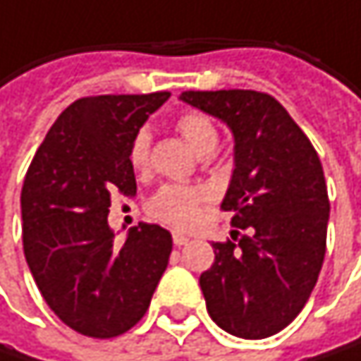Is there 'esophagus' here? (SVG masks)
<instances>
[{
    "mask_svg": "<svg viewBox=\"0 0 361 361\" xmlns=\"http://www.w3.org/2000/svg\"><path fill=\"white\" fill-rule=\"evenodd\" d=\"M172 242H174L176 246H185V244H189V238H187L185 233L174 231V233H172Z\"/></svg>",
    "mask_w": 361,
    "mask_h": 361,
    "instance_id": "esophagus-1",
    "label": "esophagus"
}]
</instances>
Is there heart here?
<instances>
[{
    "mask_svg": "<svg viewBox=\"0 0 361 361\" xmlns=\"http://www.w3.org/2000/svg\"><path fill=\"white\" fill-rule=\"evenodd\" d=\"M176 130L183 134V138L197 155H212L219 145V130L204 113H195V111L183 113L176 121ZM149 155H151V136L147 130H140L132 138L128 151L132 168L145 170L149 166ZM206 200L208 193L204 189L185 187V185H166L155 193L151 202V214L176 229H189L202 219Z\"/></svg>",
    "mask_w": 361,
    "mask_h": 361,
    "instance_id": "b5f03b06",
    "label": "heart"
}]
</instances>
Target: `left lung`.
I'll list each match as a JSON object with an SVG mask.
<instances>
[{"label":"left lung","mask_w":361,"mask_h":361,"mask_svg":"<svg viewBox=\"0 0 361 361\" xmlns=\"http://www.w3.org/2000/svg\"><path fill=\"white\" fill-rule=\"evenodd\" d=\"M233 134L223 210L233 240L216 242L200 275L210 317L240 338H267L305 307L326 255L330 202L319 157L288 111L255 90L183 92Z\"/></svg>","instance_id":"left-lung-1"}]
</instances>
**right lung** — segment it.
Returning a JSON list of instances; mask_svg holds the SVG:
<instances>
[{
    "mask_svg": "<svg viewBox=\"0 0 361 361\" xmlns=\"http://www.w3.org/2000/svg\"><path fill=\"white\" fill-rule=\"evenodd\" d=\"M168 98L155 92L75 100L46 134L25 176L27 265L61 322L92 338L130 330L168 267L170 231L138 223L119 244L106 223L111 193H136L130 142Z\"/></svg>",
    "mask_w": 361,
    "mask_h": 361,
    "instance_id": "right-lung-1",
    "label": "right lung"
}]
</instances>
